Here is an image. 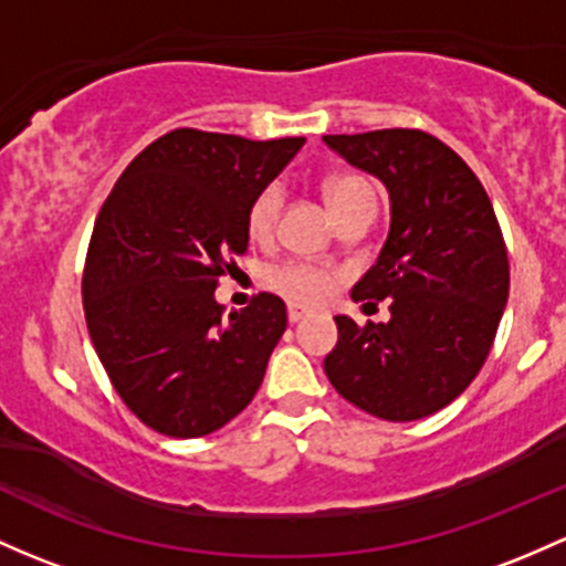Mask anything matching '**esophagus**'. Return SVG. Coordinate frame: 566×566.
I'll return each mask as SVG.
<instances>
[{
    "mask_svg": "<svg viewBox=\"0 0 566 566\" xmlns=\"http://www.w3.org/2000/svg\"><path fill=\"white\" fill-rule=\"evenodd\" d=\"M307 315V310L305 307H300V305H289V321L291 324H300L302 318H305Z\"/></svg>",
    "mask_w": 566,
    "mask_h": 566,
    "instance_id": "esophagus-1",
    "label": "esophagus"
}]
</instances>
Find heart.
<instances>
[{
    "label": "heart",
    "mask_w": 566,
    "mask_h": 566,
    "mask_svg": "<svg viewBox=\"0 0 566 566\" xmlns=\"http://www.w3.org/2000/svg\"><path fill=\"white\" fill-rule=\"evenodd\" d=\"M364 197H375L373 186L367 184L358 175H339V178H332L326 184V199H329L332 210L339 212L348 205L358 202ZM283 208V186L281 184H266L256 197L248 205V234L253 240H266L272 232H275L277 216H281ZM334 281L332 270L318 264H307V261H285V264H277L275 270L270 272V285L283 294L285 300L296 302V305H321V302L329 300Z\"/></svg>",
    "instance_id": "b5f03b06"
}]
</instances>
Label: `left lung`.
<instances>
[{
	"instance_id": "obj_1",
	"label": "left lung",
	"mask_w": 566,
	"mask_h": 566,
	"mask_svg": "<svg viewBox=\"0 0 566 566\" xmlns=\"http://www.w3.org/2000/svg\"><path fill=\"white\" fill-rule=\"evenodd\" d=\"M324 139L378 175L391 197L378 264L350 291L367 305L391 300V321L358 326L337 315L326 378L369 416L418 421L451 405L491 354L510 291L500 221L478 175L434 135L378 129Z\"/></svg>"
}]
</instances>
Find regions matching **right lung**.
<instances>
[{"instance_id":"add662e5","label":"right lung","mask_w":566,"mask_h":566,"mask_svg":"<svg viewBox=\"0 0 566 566\" xmlns=\"http://www.w3.org/2000/svg\"><path fill=\"white\" fill-rule=\"evenodd\" d=\"M305 137L175 129L124 169L96 216L83 310L124 405L167 437H205L245 410L283 337L285 305L223 313L212 291L248 251V205Z\"/></svg>"}]
</instances>
